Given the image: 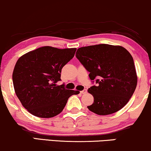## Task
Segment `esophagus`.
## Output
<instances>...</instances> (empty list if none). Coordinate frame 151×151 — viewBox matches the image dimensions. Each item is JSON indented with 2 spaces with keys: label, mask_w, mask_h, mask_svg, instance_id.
<instances>
[{
  "label": "esophagus",
  "mask_w": 151,
  "mask_h": 151,
  "mask_svg": "<svg viewBox=\"0 0 151 151\" xmlns=\"http://www.w3.org/2000/svg\"><path fill=\"white\" fill-rule=\"evenodd\" d=\"M81 93V94H86V93H87V90L86 89H84V90H83V91H81V92H80Z\"/></svg>",
  "instance_id": "1"
}]
</instances>
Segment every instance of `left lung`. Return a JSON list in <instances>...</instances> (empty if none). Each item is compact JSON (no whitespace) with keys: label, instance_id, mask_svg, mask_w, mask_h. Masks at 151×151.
<instances>
[{"label":"left lung","instance_id":"obj_1","mask_svg":"<svg viewBox=\"0 0 151 151\" xmlns=\"http://www.w3.org/2000/svg\"><path fill=\"white\" fill-rule=\"evenodd\" d=\"M76 57L90 72V79H96L97 85L88 90L94 98L88 109L102 116L121 109L137 84L134 60L129 51L121 46L101 44L79 48Z\"/></svg>","mask_w":151,"mask_h":151}]
</instances>
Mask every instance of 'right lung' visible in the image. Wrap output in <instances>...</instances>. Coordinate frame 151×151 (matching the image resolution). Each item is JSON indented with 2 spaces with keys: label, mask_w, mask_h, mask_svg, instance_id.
<instances>
[{
  "label": "right lung",
  "mask_w": 151,
  "mask_h": 151,
  "mask_svg": "<svg viewBox=\"0 0 151 151\" xmlns=\"http://www.w3.org/2000/svg\"><path fill=\"white\" fill-rule=\"evenodd\" d=\"M77 49H60L46 46L29 51L18 59L12 74L15 93L28 112L40 118L60 113L68 98L79 91L57 86L64 65Z\"/></svg>",
  "instance_id": "1"
}]
</instances>
